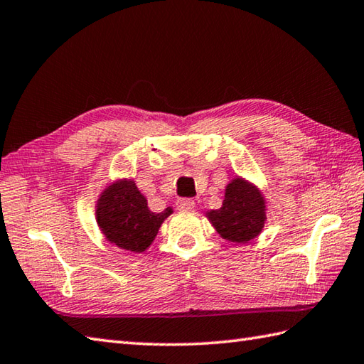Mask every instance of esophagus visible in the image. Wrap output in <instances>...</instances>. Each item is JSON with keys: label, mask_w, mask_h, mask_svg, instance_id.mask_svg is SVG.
Listing matches in <instances>:
<instances>
[{"label": "esophagus", "mask_w": 364, "mask_h": 364, "mask_svg": "<svg viewBox=\"0 0 364 364\" xmlns=\"http://www.w3.org/2000/svg\"><path fill=\"white\" fill-rule=\"evenodd\" d=\"M176 205H177V208L182 210V212H190V210L195 208V200L188 199V198H181V199H177Z\"/></svg>", "instance_id": "1"}]
</instances>
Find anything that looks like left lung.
I'll use <instances>...</instances> for the list:
<instances>
[{
	"instance_id": "left-lung-1",
	"label": "left lung",
	"mask_w": 364,
	"mask_h": 364,
	"mask_svg": "<svg viewBox=\"0 0 364 364\" xmlns=\"http://www.w3.org/2000/svg\"><path fill=\"white\" fill-rule=\"evenodd\" d=\"M205 216L221 238L247 243L264 228L266 200L257 185L237 176L225 185L221 208L208 210Z\"/></svg>"
}]
</instances>
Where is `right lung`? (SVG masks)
<instances>
[{"mask_svg": "<svg viewBox=\"0 0 364 364\" xmlns=\"http://www.w3.org/2000/svg\"><path fill=\"white\" fill-rule=\"evenodd\" d=\"M173 213L171 207L154 213L134 179L109 183L96 200L95 215L102 235L110 245L141 254L156 240L160 225Z\"/></svg>", "mask_w": 364, "mask_h": 364, "instance_id": "obj_1", "label": "right lung"}]
</instances>
